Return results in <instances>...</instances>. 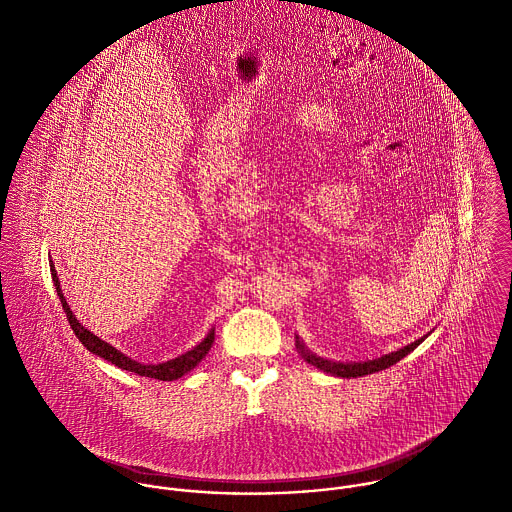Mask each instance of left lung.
I'll return each mask as SVG.
<instances>
[{"label": "left lung", "mask_w": 512, "mask_h": 512, "mask_svg": "<svg viewBox=\"0 0 512 512\" xmlns=\"http://www.w3.org/2000/svg\"><path fill=\"white\" fill-rule=\"evenodd\" d=\"M425 337H427V335H425ZM425 337L417 339L415 343H411V345H407V347H403V349H399V351H395V353L383 355V357L373 359V361H363V363H341V361L323 359V357L311 353L299 337H295V339H297L295 345H297V351L301 353V357H303L309 365H313V367H317V369H321L323 373H329V375H333V377L351 379V377H363V375H371V373H379V371H383V369H389L391 365H395V363H399L403 357H407L411 351H415V349L425 341Z\"/></svg>", "instance_id": "8db88e82"}]
</instances>
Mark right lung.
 I'll list each match as a JSON object with an SVG mask.
<instances>
[{"mask_svg":"<svg viewBox=\"0 0 512 512\" xmlns=\"http://www.w3.org/2000/svg\"><path fill=\"white\" fill-rule=\"evenodd\" d=\"M49 267H51V279H53L57 297H59V301H61V307H63V311H65V315H67V321H69V325H71L75 337L81 341V345H83L89 353H93V355H97V357L109 361L111 365H115V367H119V369H123V371H131V373H137V375H141V377L159 379V381H175V379L183 377L185 373H189L191 369H195V367L205 359V355L209 353V349H211V345H213V341H215V329H211V331L207 333V337H205L199 345H195L191 351H187V353H183V355H179V357H175V359H171V361L157 363V365H145V363L133 361L131 357L123 355L121 351H117L115 347H111L109 343L101 341L97 335H93L91 331H87V329L75 319V315L71 313V309H69L65 297H63V293H61L59 277H57V271H55L53 263H51Z\"/></svg>","mask_w":512,"mask_h":512,"instance_id":"add662e5","label":"right lung"}]
</instances>
